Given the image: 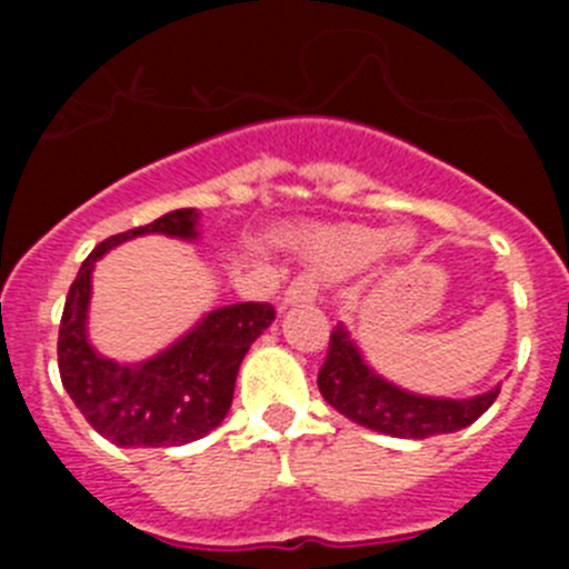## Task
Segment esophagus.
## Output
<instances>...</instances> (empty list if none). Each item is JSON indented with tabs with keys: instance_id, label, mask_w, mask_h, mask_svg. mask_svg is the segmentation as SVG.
I'll list each match as a JSON object with an SVG mask.
<instances>
[{
	"instance_id": "obj_1",
	"label": "esophagus",
	"mask_w": 569,
	"mask_h": 569,
	"mask_svg": "<svg viewBox=\"0 0 569 569\" xmlns=\"http://www.w3.org/2000/svg\"><path fill=\"white\" fill-rule=\"evenodd\" d=\"M316 299V281L313 276H299L288 284L281 293V308H293V305H310Z\"/></svg>"
}]
</instances>
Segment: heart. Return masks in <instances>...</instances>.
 Returning a JSON list of instances; mask_svg holds the SVG:
<instances>
[{"mask_svg":"<svg viewBox=\"0 0 569 569\" xmlns=\"http://www.w3.org/2000/svg\"><path fill=\"white\" fill-rule=\"evenodd\" d=\"M416 248L413 228L381 230L373 224H347V228L321 233L308 248L310 261L330 276H345L361 270L379 253L407 256Z\"/></svg>","mask_w":569,"mask_h":569,"instance_id":"obj_1","label":"heart"}]
</instances>
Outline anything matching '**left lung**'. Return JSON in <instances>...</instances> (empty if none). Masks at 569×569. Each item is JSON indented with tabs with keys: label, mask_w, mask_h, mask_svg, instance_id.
<instances>
[{
	"label": "left lung",
	"mask_w": 569,
	"mask_h": 569,
	"mask_svg": "<svg viewBox=\"0 0 569 569\" xmlns=\"http://www.w3.org/2000/svg\"><path fill=\"white\" fill-rule=\"evenodd\" d=\"M319 390L325 401L353 425L393 439H430L470 427L499 399L501 385L470 399H445L405 390L376 373L350 330L339 321L330 333L328 359L319 370Z\"/></svg>",
	"instance_id": "8db88e82"
}]
</instances>
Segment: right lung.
I'll use <instances>...</instances> for the list:
<instances>
[{"label": "right lung", "mask_w": 569, "mask_h": 569, "mask_svg": "<svg viewBox=\"0 0 569 569\" xmlns=\"http://www.w3.org/2000/svg\"><path fill=\"white\" fill-rule=\"evenodd\" d=\"M199 239L196 208L170 210L162 219L110 236L82 261L64 299L59 325V376L88 425L116 447H179L222 425L233 405L239 365L276 313L261 301L224 305L184 336L144 361L102 356L88 336L93 268L108 250L136 236Z\"/></svg>", "instance_id": "add662e5"}]
</instances>
